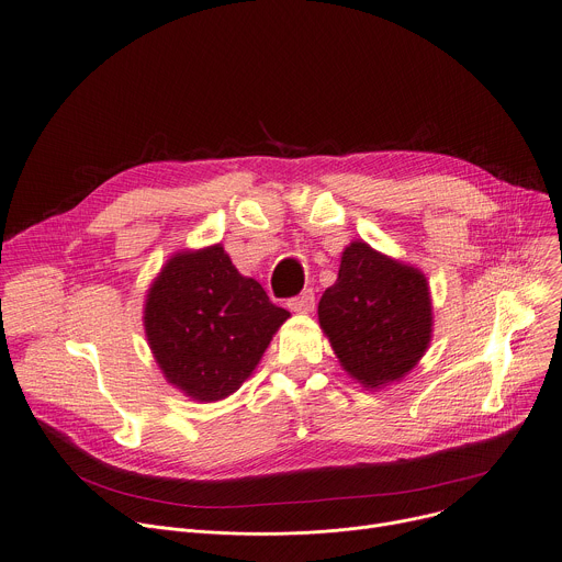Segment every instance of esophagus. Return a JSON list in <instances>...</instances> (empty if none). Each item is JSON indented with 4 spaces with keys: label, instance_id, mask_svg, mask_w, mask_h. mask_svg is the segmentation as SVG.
Listing matches in <instances>:
<instances>
[{
    "label": "esophagus",
    "instance_id": "34e87169",
    "mask_svg": "<svg viewBox=\"0 0 562 562\" xmlns=\"http://www.w3.org/2000/svg\"><path fill=\"white\" fill-rule=\"evenodd\" d=\"M314 304H316V295H314L312 289L302 291V293H297V295L286 300V307L291 312H295V314H310L314 310Z\"/></svg>",
    "mask_w": 562,
    "mask_h": 562
}]
</instances>
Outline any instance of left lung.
<instances>
[{
    "mask_svg": "<svg viewBox=\"0 0 562 562\" xmlns=\"http://www.w3.org/2000/svg\"><path fill=\"white\" fill-rule=\"evenodd\" d=\"M321 327L342 368L366 387L411 372L430 342L426 278L353 241L345 248L338 280L318 304Z\"/></svg>",
    "mask_w": 562,
    "mask_h": 562,
    "instance_id": "obj_1",
    "label": "left lung"
}]
</instances>
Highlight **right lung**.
<instances>
[{
    "instance_id": "right-lung-1",
    "label": "right lung",
    "mask_w": 562,
    "mask_h": 562,
    "mask_svg": "<svg viewBox=\"0 0 562 562\" xmlns=\"http://www.w3.org/2000/svg\"><path fill=\"white\" fill-rule=\"evenodd\" d=\"M289 312L244 278L224 248L179 252L145 302V334L166 379L196 401L233 394Z\"/></svg>"
}]
</instances>
